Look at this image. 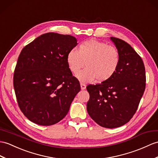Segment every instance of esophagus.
<instances>
[{
    "instance_id": "34e87169",
    "label": "esophagus",
    "mask_w": 158,
    "mask_h": 158,
    "mask_svg": "<svg viewBox=\"0 0 158 158\" xmlns=\"http://www.w3.org/2000/svg\"><path fill=\"white\" fill-rule=\"evenodd\" d=\"M81 88L82 90L85 89V88H86V85L84 83H81Z\"/></svg>"
}]
</instances>
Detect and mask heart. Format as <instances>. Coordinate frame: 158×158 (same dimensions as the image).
Instances as JSON below:
<instances>
[{"instance_id": "obj_1", "label": "heart", "mask_w": 158, "mask_h": 158, "mask_svg": "<svg viewBox=\"0 0 158 158\" xmlns=\"http://www.w3.org/2000/svg\"><path fill=\"white\" fill-rule=\"evenodd\" d=\"M120 53L116 47L107 43L91 39L79 45V51L71 50L67 54V62L73 74L86 69L77 75L83 82L96 79L98 82L107 81L114 75L120 64Z\"/></svg>"}]
</instances>
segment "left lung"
<instances>
[{"label": "left lung", "mask_w": 158, "mask_h": 158, "mask_svg": "<svg viewBox=\"0 0 158 158\" xmlns=\"http://www.w3.org/2000/svg\"><path fill=\"white\" fill-rule=\"evenodd\" d=\"M120 53L116 73L107 81L88 85L87 110L99 125L112 129L124 125L136 112L145 89V69L141 56L127 42L110 38Z\"/></svg>", "instance_id": "obj_1"}]
</instances>
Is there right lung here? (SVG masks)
Returning <instances> with one entry per match:
<instances>
[{
    "instance_id": "1",
    "label": "right lung",
    "mask_w": 158,
    "mask_h": 158,
    "mask_svg": "<svg viewBox=\"0 0 158 158\" xmlns=\"http://www.w3.org/2000/svg\"><path fill=\"white\" fill-rule=\"evenodd\" d=\"M77 44L75 37L46 33L25 46L15 69L13 86L18 105L27 118L39 125H53L67 115L81 90L67 62Z\"/></svg>"
}]
</instances>
